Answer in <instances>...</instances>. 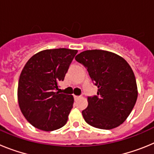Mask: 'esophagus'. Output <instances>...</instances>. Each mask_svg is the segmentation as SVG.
I'll list each match as a JSON object with an SVG mask.
<instances>
[{"label": "esophagus", "instance_id": "obj_1", "mask_svg": "<svg viewBox=\"0 0 154 154\" xmlns=\"http://www.w3.org/2000/svg\"><path fill=\"white\" fill-rule=\"evenodd\" d=\"M80 98V96H74V99L75 100H77V99H79Z\"/></svg>", "mask_w": 154, "mask_h": 154}]
</instances>
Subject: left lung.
<instances>
[{"label": "left lung", "instance_id": "1", "mask_svg": "<svg viewBox=\"0 0 154 154\" xmlns=\"http://www.w3.org/2000/svg\"><path fill=\"white\" fill-rule=\"evenodd\" d=\"M75 58L86 68L98 87L97 96L88 97V106L82 112L85 121L103 130L119 126L129 116L138 96L130 65L119 55L104 50H87Z\"/></svg>", "mask_w": 154, "mask_h": 154}]
</instances>
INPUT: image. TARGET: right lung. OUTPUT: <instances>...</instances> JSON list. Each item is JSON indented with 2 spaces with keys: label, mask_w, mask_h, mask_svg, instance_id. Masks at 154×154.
<instances>
[{
  "label": "right lung",
  "mask_w": 154,
  "mask_h": 154,
  "mask_svg": "<svg viewBox=\"0 0 154 154\" xmlns=\"http://www.w3.org/2000/svg\"><path fill=\"white\" fill-rule=\"evenodd\" d=\"M77 52L68 48L39 51L21 71L17 88L19 107L25 119L37 129L53 131L67 123L74 98L56 90Z\"/></svg>",
  "instance_id": "obj_1"
}]
</instances>
